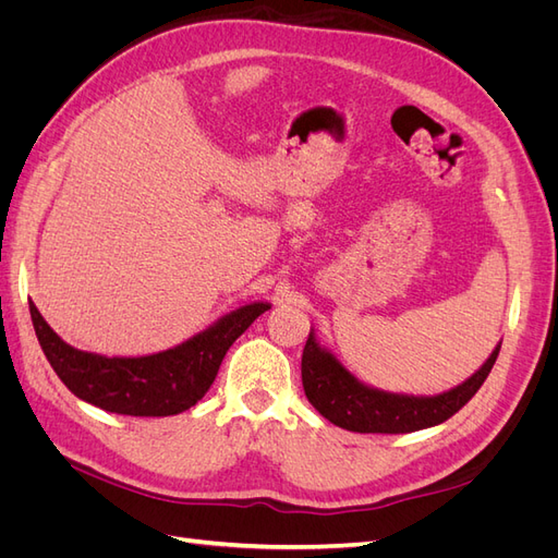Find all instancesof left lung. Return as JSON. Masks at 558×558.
<instances>
[{
  "instance_id": "1",
  "label": "left lung",
  "mask_w": 558,
  "mask_h": 558,
  "mask_svg": "<svg viewBox=\"0 0 558 558\" xmlns=\"http://www.w3.org/2000/svg\"><path fill=\"white\" fill-rule=\"evenodd\" d=\"M498 351L500 344L461 386L440 396L418 398L386 393L361 384L335 361L332 353L320 349L314 332H310L305 351H302V386L320 416H326L335 426L353 433H414L442 424L459 412L492 373Z\"/></svg>"
}]
</instances>
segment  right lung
I'll use <instances>...</instances> for the list:
<instances>
[{
    "mask_svg": "<svg viewBox=\"0 0 558 558\" xmlns=\"http://www.w3.org/2000/svg\"><path fill=\"white\" fill-rule=\"evenodd\" d=\"M253 302L181 347L142 359H107L64 344L29 302L32 324L50 367L70 391L95 408L128 416H170L205 398L232 342L265 314Z\"/></svg>",
    "mask_w": 558,
    "mask_h": 558,
    "instance_id": "right-lung-1",
    "label": "right lung"
}]
</instances>
